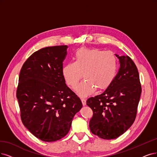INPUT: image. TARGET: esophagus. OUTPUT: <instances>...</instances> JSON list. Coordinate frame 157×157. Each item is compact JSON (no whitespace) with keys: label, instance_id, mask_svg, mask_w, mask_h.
Wrapping results in <instances>:
<instances>
[{"label":"esophagus","instance_id":"esophagus-1","mask_svg":"<svg viewBox=\"0 0 157 157\" xmlns=\"http://www.w3.org/2000/svg\"><path fill=\"white\" fill-rule=\"evenodd\" d=\"M82 104H83V106L86 105V100L84 99V98H82Z\"/></svg>","mask_w":157,"mask_h":157}]
</instances>
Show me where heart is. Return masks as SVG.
I'll return each instance as SVG.
<instances>
[{"label":"heart","mask_w":157,"mask_h":157,"mask_svg":"<svg viewBox=\"0 0 157 157\" xmlns=\"http://www.w3.org/2000/svg\"><path fill=\"white\" fill-rule=\"evenodd\" d=\"M74 59V62H68L63 67L62 74L67 84L74 88L83 73L85 80L76 89L82 97L91 94L96 89H107L117 74V58L111 51L82 48L75 52Z\"/></svg>","instance_id":"b5f03b06"}]
</instances>
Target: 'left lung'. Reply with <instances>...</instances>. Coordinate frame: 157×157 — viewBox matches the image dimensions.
Instances as JSON below:
<instances>
[{
    "label": "left lung",
    "instance_id": "1",
    "mask_svg": "<svg viewBox=\"0 0 157 157\" xmlns=\"http://www.w3.org/2000/svg\"><path fill=\"white\" fill-rule=\"evenodd\" d=\"M116 56L120 67L113 82L102 94L86 100L93 111L89 121L90 131L105 140L118 138L132 125L142 92L135 63L128 56Z\"/></svg>",
    "mask_w": 157,
    "mask_h": 157
}]
</instances>
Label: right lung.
<instances>
[{
	"instance_id": "add662e5",
	"label": "right lung",
	"mask_w": 157,
	"mask_h": 157,
	"mask_svg": "<svg viewBox=\"0 0 157 157\" xmlns=\"http://www.w3.org/2000/svg\"><path fill=\"white\" fill-rule=\"evenodd\" d=\"M67 45L35 52L23 64L16 96L22 124L44 142H54L68 132L75 113L82 107L62 74Z\"/></svg>"
}]
</instances>
